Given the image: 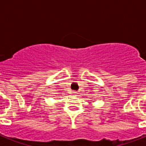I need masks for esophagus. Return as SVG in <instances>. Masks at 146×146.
Listing matches in <instances>:
<instances>
[{
    "label": "esophagus",
    "instance_id": "obj_1",
    "mask_svg": "<svg viewBox=\"0 0 146 146\" xmlns=\"http://www.w3.org/2000/svg\"><path fill=\"white\" fill-rule=\"evenodd\" d=\"M77 94V91H72V94H73V95H76Z\"/></svg>",
    "mask_w": 146,
    "mask_h": 146
}]
</instances>
